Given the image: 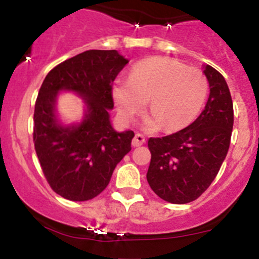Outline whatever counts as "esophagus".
I'll return each instance as SVG.
<instances>
[{"mask_svg": "<svg viewBox=\"0 0 259 259\" xmlns=\"http://www.w3.org/2000/svg\"><path fill=\"white\" fill-rule=\"evenodd\" d=\"M144 143H145V138L143 137L142 134H135L132 144H133V147H140V145L144 144Z\"/></svg>", "mask_w": 259, "mask_h": 259, "instance_id": "1", "label": "esophagus"}]
</instances>
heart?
<instances>
[{
    "label": "heart",
    "mask_w": 259,
    "mask_h": 259,
    "mask_svg": "<svg viewBox=\"0 0 259 259\" xmlns=\"http://www.w3.org/2000/svg\"><path fill=\"white\" fill-rule=\"evenodd\" d=\"M209 83L202 72L187 68L178 60L153 57L139 62L129 78L117 79L112 97L120 117L130 121L148 99L152 114L143 120V129L177 132L199 116L206 101Z\"/></svg>",
    "instance_id": "b5f03b06"
}]
</instances>
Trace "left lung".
<instances>
[{
	"label": "left lung",
	"instance_id": "obj_1",
	"mask_svg": "<svg viewBox=\"0 0 259 259\" xmlns=\"http://www.w3.org/2000/svg\"><path fill=\"white\" fill-rule=\"evenodd\" d=\"M210 87L204 111L185 129L150 138L147 180L155 195L170 204H187L201 196L217 177L230 145L234 111L225 78L204 66Z\"/></svg>",
	"mask_w": 259,
	"mask_h": 259
}]
</instances>
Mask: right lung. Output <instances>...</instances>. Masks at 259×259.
Segmentation results:
<instances>
[{"instance_id": "1", "label": "right lung", "mask_w": 259, "mask_h": 259, "mask_svg": "<svg viewBox=\"0 0 259 259\" xmlns=\"http://www.w3.org/2000/svg\"><path fill=\"white\" fill-rule=\"evenodd\" d=\"M129 60L117 50H87L48 73L34 111V144L45 178L54 192L71 201H87L102 192L117 163L132 150V130L116 132L112 82ZM73 92L85 102L79 123L63 124L56 99Z\"/></svg>"}]
</instances>
